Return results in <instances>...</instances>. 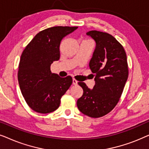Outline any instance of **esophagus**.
<instances>
[{
  "label": "esophagus",
  "mask_w": 149,
  "mask_h": 149,
  "mask_svg": "<svg viewBox=\"0 0 149 149\" xmlns=\"http://www.w3.org/2000/svg\"><path fill=\"white\" fill-rule=\"evenodd\" d=\"M77 83H78V81H77L75 79H72V84L74 85H77Z\"/></svg>",
  "instance_id": "esophagus-1"
}]
</instances>
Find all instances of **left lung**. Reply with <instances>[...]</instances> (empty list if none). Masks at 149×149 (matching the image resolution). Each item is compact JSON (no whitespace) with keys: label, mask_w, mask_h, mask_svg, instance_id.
Wrapping results in <instances>:
<instances>
[{"label":"left lung","mask_w":149,"mask_h":149,"mask_svg":"<svg viewBox=\"0 0 149 149\" xmlns=\"http://www.w3.org/2000/svg\"><path fill=\"white\" fill-rule=\"evenodd\" d=\"M87 34L96 43L89 64L95 83L90 89L85 83H78L83 94L77 104L84 115L98 118L110 113L119 101L129 72L127 56L123 46L111 34L97 30Z\"/></svg>","instance_id":"8db88e82"}]
</instances>
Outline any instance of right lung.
<instances>
[{
	"label": "right lung",
	"mask_w": 149,
	"mask_h": 149,
	"mask_svg": "<svg viewBox=\"0 0 149 149\" xmlns=\"http://www.w3.org/2000/svg\"><path fill=\"white\" fill-rule=\"evenodd\" d=\"M78 27L54 26L38 32L22 52L17 79L28 105L39 113L58 109L61 97L72 83L70 76L62 78L52 73L51 65L60 59L62 38Z\"/></svg>",
	"instance_id": "1"
}]
</instances>
